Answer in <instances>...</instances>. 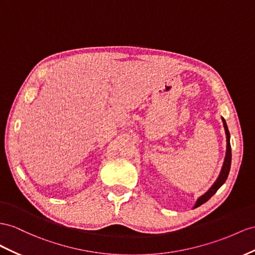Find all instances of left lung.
<instances>
[{"label": "left lung", "mask_w": 255, "mask_h": 255, "mask_svg": "<svg viewBox=\"0 0 255 255\" xmlns=\"http://www.w3.org/2000/svg\"><path fill=\"white\" fill-rule=\"evenodd\" d=\"M222 122H223V126H224L225 134H226V154H225L223 166H222L221 172L219 174L217 181L214 182L213 185L210 188H209V190L204 195L200 196V197L197 199V201H196L194 208H197V207L201 206L202 204H205L206 201H208L215 193H217V191L219 190V188L225 183V181H226V179L228 177V173H230V170H231V162H232V147H231V142H230L231 135H230V131H228L226 122H225V120L223 119V117H222Z\"/></svg>", "instance_id": "8db88e82"}]
</instances>
